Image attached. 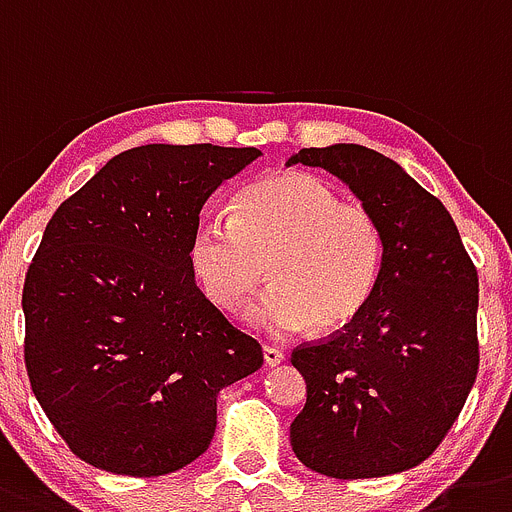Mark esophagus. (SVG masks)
Here are the masks:
<instances>
[{"label":"esophagus","instance_id":"esophagus-1","mask_svg":"<svg viewBox=\"0 0 512 512\" xmlns=\"http://www.w3.org/2000/svg\"><path fill=\"white\" fill-rule=\"evenodd\" d=\"M262 359L267 367H278L285 362V354L278 347H262Z\"/></svg>","mask_w":512,"mask_h":512}]
</instances>
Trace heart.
<instances>
[{"instance_id": "heart-1", "label": "heart", "mask_w": 512, "mask_h": 512, "mask_svg": "<svg viewBox=\"0 0 512 512\" xmlns=\"http://www.w3.org/2000/svg\"><path fill=\"white\" fill-rule=\"evenodd\" d=\"M382 255L375 216L311 173L255 183L234 219L201 216L188 242L193 275L222 311H237L267 270L275 285L247 306L245 321L273 336L352 324L375 296Z\"/></svg>"}]
</instances>
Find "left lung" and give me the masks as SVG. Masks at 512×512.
Returning a JSON list of instances; mask_svg holds the SVG:
<instances>
[{
	"label": "left lung",
	"instance_id": "obj_1",
	"mask_svg": "<svg viewBox=\"0 0 512 512\" xmlns=\"http://www.w3.org/2000/svg\"><path fill=\"white\" fill-rule=\"evenodd\" d=\"M296 163L347 183L380 224L385 255L365 311L290 357L306 380L290 446L336 480L405 472L434 454L477 377V270L444 204L395 160L339 142L303 147Z\"/></svg>",
	"mask_w": 512,
	"mask_h": 512
}]
</instances>
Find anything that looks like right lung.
Here are the masks:
<instances>
[{
  "instance_id": "add662e5",
  "label": "right lung",
  "mask_w": 512,
  "mask_h": 512,
  "mask_svg": "<svg viewBox=\"0 0 512 512\" xmlns=\"http://www.w3.org/2000/svg\"><path fill=\"white\" fill-rule=\"evenodd\" d=\"M257 147L124 150L63 201L22 288L25 367L78 459L160 477L209 449L219 390L262 367L257 339L201 293V206Z\"/></svg>"
}]
</instances>
